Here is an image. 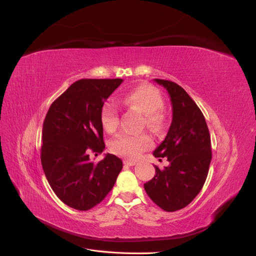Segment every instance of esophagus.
<instances>
[{
	"mask_svg": "<svg viewBox=\"0 0 256 256\" xmlns=\"http://www.w3.org/2000/svg\"><path fill=\"white\" fill-rule=\"evenodd\" d=\"M136 164V161H131V160H124V164L125 166H132Z\"/></svg>",
	"mask_w": 256,
	"mask_h": 256,
	"instance_id": "esophagus-1",
	"label": "esophagus"
}]
</instances>
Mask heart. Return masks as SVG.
Here are the masks:
<instances>
[{
  "mask_svg": "<svg viewBox=\"0 0 256 256\" xmlns=\"http://www.w3.org/2000/svg\"><path fill=\"white\" fill-rule=\"evenodd\" d=\"M122 102L140 111L145 116L146 126L152 129H159L164 120V115L160 111L164 104L161 92L152 85H138L131 90L122 98ZM102 124L106 132H113L118 127L120 115L118 106L114 102H108L102 109ZM152 142L146 134L122 132L116 136L110 143V150L113 154L127 159H138L142 152L148 150Z\"/></svg>",
  "mask_w": 256,
  "mask_h": 256,
  "instance_id": "b5f03b06",
  "label": "heart"
}]
</instances>
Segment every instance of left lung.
Wrapping results in <instances>:
<instances>
[{"mask_svg": "<svg viewBox=\"0 0 256 256\" xmlns=\"http://www.w3.org/2000/svg\"><path fill=\"white\" fill-rule=\"evenodd\" d=\"M154 81L168 90L173 118L154 156L166 158L170 164L164 170L154 166L156 175L144 189L164 210L176 212L189 205L203 188L212 161L210 134L202 111L187 92L172 81Z\"/></svg>", "mask_w": 256, "mask_h": 256, "instance_id": "left-lung-1", "label": "left lung"}]
</instances>
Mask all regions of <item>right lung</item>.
<instances>
[{"label":"right lung","mask_w":256,"mask_h":256,"mask_svg":"<svg viewBox=\"0 0 256 256\" xmlns=\"http://www.w3.org/2000/svg\"><path fill=\"white\" fill-rule=\"evenodd\" d=\"M122 79H81L54 100L42 127V166L52 190L76 210H88L106 196L122 168L106 154L97 164L90 152L104 150L102 109Z\"/></svg>","instance_id":"right-lung-1"}]
</instances>
